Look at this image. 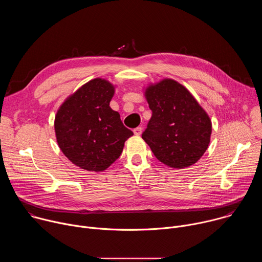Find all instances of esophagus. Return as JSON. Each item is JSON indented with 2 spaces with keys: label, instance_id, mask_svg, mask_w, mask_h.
Returning <instances> with one entry per match:
<instances>
[{
  "label": "esophagus",
  "instance_id": "1",
  "mask_svg": "<svg viewBox=\"0 0 262 262\" xmlns=\"http://www.w3.org/2000/svg\"><path fill=\"white\" fill-rule=\"evenodd\" d=\"M134 134H135L136 136H140V135L142 134V127H137V128H135V129H134Z\"/></svg>",
  "mask_w": 262,
  "mask_h": 262
}]
</instances>
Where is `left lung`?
<instances>
[{
	"label": "left lung",
	"mask_w": 262,
	"mask_h": 262,
	"mask_svg": "<svg viewBox=\"0 0 262 262\" xmlns=\"http://www.w3.org/2000/svg\"><path fill=\"white\" fill-rule=\"evenodd\" d=\"M144 96L152 111L142 135L156 158L173 169L197 163L210 142L211 120L183 85L172 79L148 84Z\"/></svg>",
	"instance_id": "8db88e82"
}]
</instances>
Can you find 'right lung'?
I'll list each match as a JSON object with an SVG mask.
<instances>
[{
    "mask_svg": "<svg viewBox=\"0 0 262 262\" xmlns=\"http://www.w3.org/2000/svg\"><path fill=\"white\" fill-rule=\"evenodd\" d=\"M115 89L116 85L105 79H93L70 94L57 111V143L63 155L81 169L104 171L134 135L110 106Z\"/></svg>",
    "mask_w": 262,
    "mask_h": 262,
    "instance_id": "1",
    "label": "right lung"
}]
</instances>
